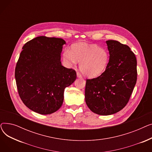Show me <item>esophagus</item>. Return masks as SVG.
I'll use <instances>...</instances> for the list:
<instances>
[{
    "mask_svg": "<svg viewBox=\"0 0 152 152\" xmlns=\"http://www.w3.org/2000/svg\"><path fill=\"white\" fill-rule=\"evenodd\" d=\"M77 77H82V75L79 73V72H77Z\"/></svg>",
    "mask_w": 152,
    "mask_h": 152,
    "instance_id": "esophagus-1",
    "label": "esophagus"
}]
</instances>
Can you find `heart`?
Returning a JSON list of instances; mask_svg holds the SVG:
<instances>
[{
	"label": "heart",
	"mask_w": 152,
	"mask_h": 152,
	"mask_svg": "<svg viewBox=\"0 0 152 152\" xmlns=\"http://www.w3.org/2000/svg\"><path fill=\"white\" fill-rule=\"evenodd\" d=\"M63 58L68 65L80 62L81 71L90 77L101 75L105 70L108 63V55L104 49L86 43L73 45L71 51L65 50L63 53Z\"/></svg>",
	"instance_id": "1"
}]
</instances>
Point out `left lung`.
<instances>
[{"label":"left lung","mask_w":152,"mask_h":152,"mask_svg":"<svg viewBox=\"0 0 152 152\" xmlns=\"http://www.w3.org/2000/svg\"><path fill=\"white\" fill-rule=\"evenodd\" d=\"M110 53L105 71L97 77L86 79V103L92 112L110 115L128 103L136 84L137 60L129 46L117 41H106Z\"/></svg>","instance_id":"8db88e82"}]
</instances>
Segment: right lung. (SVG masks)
Masks as SVG:
<instances>
[{
	"instance_id": "add662e5",
	"label": "right lung",
	"mask_w": 152,
	"mask_h": 152,
	"mask_svg": "<svg viewBox=\"0 0 152 152\" xmlns=\"http://www.w3.org/2000/svg\"><path fill=\"white\" fill-rule=\"evenodd\" d=\"M63 39L39 36L27 42L15 68L20 97L28 108L41 115L62 105L64 90L76 80V72L61 65Z\"/></svg>"
}]
</instances>
